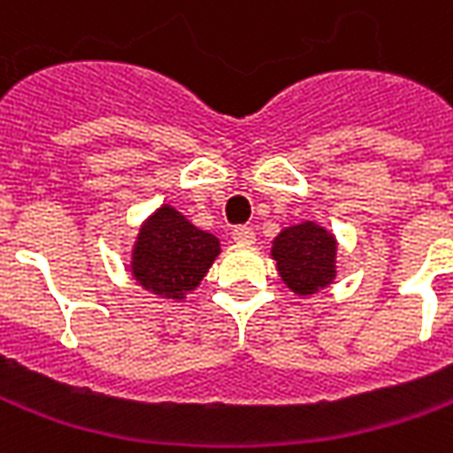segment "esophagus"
I'll return each instance as SVG.
<instances>
[{"label": "esophagus", "instance_id": "1", "mask_svg": "<svg viewBox=\"0 0 453 453\" xmlns=\"http://www.w3.org/2000/svg\"><path fill=\"white\" fill-rule=\"evenodd\" d=\"M233 240H235L237 245H252L255 242V230L247 226H240L233 230Z\"/></svg>", "mask_w": 453, "mask_h": 453}]
</instances>
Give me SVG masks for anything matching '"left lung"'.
<instances>
[{
    "mask_svg": "<svg viewBox=\"0 0 453 453\" xmlns=\"http://www.w3.org/2000/svg\"><path fill=\"white\" fill-rule=\"evenodd\" d=\"M276 272L296 296L318 294L337 276V240L315 220L284 227L272 242Z\"/></svg>",
    "mask_w": 453,
    "mask_h": 453,
    "instance_id": "obj_1",
    "label": "left lung"
}]
</instances>
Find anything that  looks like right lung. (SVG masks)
<instances>
[{
  "label": "right lung",
  "instance_id": "obj_1",
  "mask_svg": "<svg viewBox=\"0 0 453 453\" xmlns=\"http://www.w3.org/2000/svg\"><path fill=\"white\" fill-rule=\"evenodd\" d=\"M220 255V240L198 230L177 208L162 203L140 226L130 252V274L150 294L184 301Z\"/></svg>",
  "mask_w": 453,
  "mask_h": 453
}]
</instances>
